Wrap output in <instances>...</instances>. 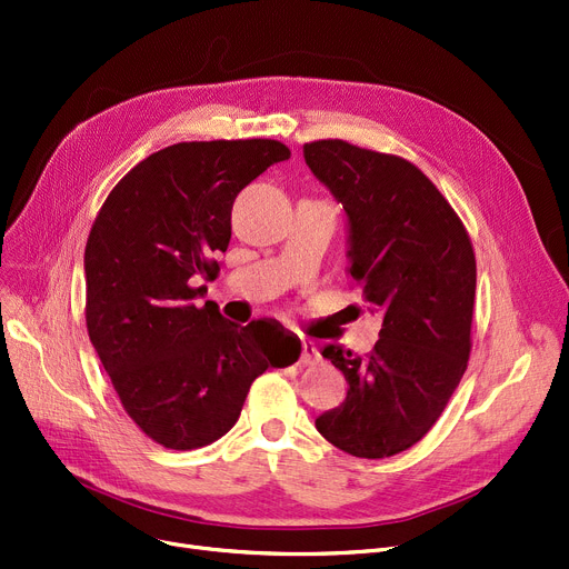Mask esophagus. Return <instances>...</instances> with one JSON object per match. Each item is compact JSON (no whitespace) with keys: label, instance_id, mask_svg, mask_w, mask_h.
Here are the masks:
<instances>
[{"label":"esophagus","instance_id":"obj_1","mask_svg":"<svg viewBox=\"0 0 569 569\" xmlns=\"http://www.w3.org/2000/svg\"><path fill=\"white\" fill-rule=\"evenodd\" d=\"M321 360V356H319V351H317V346L312 343V341H302V351H300V365H317Z\"/></svg>","mask_w":569,"mask_h":569}]
</instances>
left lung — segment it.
I'll use <instances>...</instances> for the list:
<instances>
[{
	"mask_svg": "<svg viewBox=\"0 0 569 569\" xmlns=\"http://www.w3.org/2000/svg\"><path fill=\"white\" fill-rule=\"evenodd\" d=\"M305 163L346 213L348 276L382 317L367 358L326 343L343 403L317 430L356 458L417 445L445 412L471 351L476 259L458 213L410 161L346 141L302 146Z\"/></svg>",
	"mask_w": 569,
	"mask_h": 569,
	"instance_id": "1",
	"label": "left lung"
}]
</instances>
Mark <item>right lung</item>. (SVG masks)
I'll use <instances>...</instances> for the list:
<instances>
[{
  "instance_id": "right-lung-1",
  "label": "right lung",
  "mask_w": 569,
  "mask_h": 569,
  "mask_svg": "<svg viewBox=\"0 0 569 569\" xmlns=\"http://www.w3.org/2000/svg\"><path fill=\"white\" fill-rule=\"evenodd\" d=\"M289 148L271 139L191 141L129 170L83 252L86 328L124 412L166 449H200L239 419L252 380L289 367L300 339L278 321H228L193 287L232 237V204Z\"/></svg>"
}]
</instances>
